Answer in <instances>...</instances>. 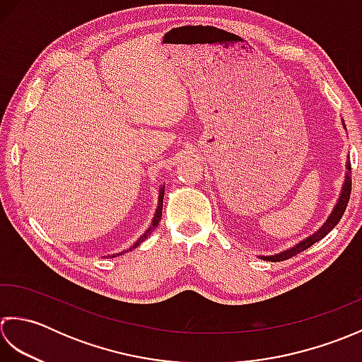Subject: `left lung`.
<instances>
[{
	"mask_svg": "<svg viewBox=\"0 0 362 362\" xmlns=\"http://www.w3.org/2000/svg\"><path fill=\"white\" fill-rule=\"evenodd\" d=\"M346 167H349V170H351V165L346 164ZM350 194H351V176L346 175V180H345V184H344V189H342V194H341V198H339L337 204L334 206L333 212H331L329 218L327 220V223L323 225L319 231H317L315 234H313L311 238H308L306 240L300 242L297 247H293L291 250H287V252H283L279 255H275V256H262V259L265 261H272V262H279V261H284V259H289V257L298 255L300 252H305L306 248L313 247L315 242H319L320 239L325 238V235L333 230V228L339 223V220L342 218L344 212L346 209V204H349V200H350Z\"/></svg>",
	"mask_w": 362,
	"mask_h": 362,
	"instance_id": "left-lung-1",
	"label": "left lung"
}]
</instances>
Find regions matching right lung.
I'll use <instances>...</instances> for the list:
<instances>
[{
	"mask_svg": "<svg viewBox=\"0 0 362 362\" xmlns=\"http://www.w3.org/2000/svg\"><path fill=\"white\" fill-rule=\"evenodd\" d=\"M162 202H164V189H162L160 190V195H159V206H158V211H156V216H154V220H153V225H151V228H150V230L148 231H146V234H148L151 230H154V228H156L158 225H159V220H160V217H162ZM146 234H144L142 235V238H140V240H142V239H145L146 238ZM139 240V242H140ZM139 242L136 243V245L134 247H137L139 245Z\"/></svg>",
	"mask_w": 362,
	"mask_h": 362,
	"instance_id": "add662e5",
	"label": "right lung"
}]
</instances>
